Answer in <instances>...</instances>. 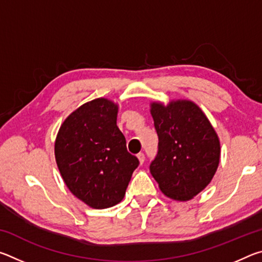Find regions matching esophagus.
<instances>
[{
	"mask_svg": "<svg viewBox=\"0 0 262 262\" xmlns=\"http://www.w3.org/2000/svg\"><path fill=\"white\" fill-rule=\"evenodd\" d=\"M137 158H139V161H140V163H141V164H143V163H144V161H145V156H144V154H143V152L137 154Z\"/></svg>",
	"mask_w": 262,
	"mask_h": 262,
	"instance_id": "obj_1",
	"label": "esophagus"
}]
</instances>
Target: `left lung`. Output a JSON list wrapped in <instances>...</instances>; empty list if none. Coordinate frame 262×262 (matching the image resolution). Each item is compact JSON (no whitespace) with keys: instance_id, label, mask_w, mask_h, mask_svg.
Here are the masks:
<instances>
[{"instance_id":"obj_1","label":"left lung","mask_w":262,"mask_h":262,"mask_svg":"<svg viewBox=\"0 0 262 262\" xmlns=\"http://www.w3.org/2000/svg\"><path fill=\"white\" fill-rule=\"evenodd\" d=\"M158 149L150 172L162 192L186 201L210 183L220 162V141L209 120L192 101L151 105Z\"/></svg>"}]
</instances>
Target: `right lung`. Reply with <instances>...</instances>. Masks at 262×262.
Returning a JSON list of instances; mask_svg holds the SVG:
<instances>
[{"label": "right lung", "mask_w": 262, "mask_h": 262, "mask_svg": "<svg viewBox=\"0 0 262 262\" xmlns=\"http://www.w3.org/2000/svg\"><path fill=\"white\" fill-rule=\"evenodd\" d=\"M118 107L98 98L66 119L55 141V158L66 185L95 209H105L125 196L139 159L128 152L117 126Z\"/></svg>", "instance_id": "obj_1"}]
</instances>
